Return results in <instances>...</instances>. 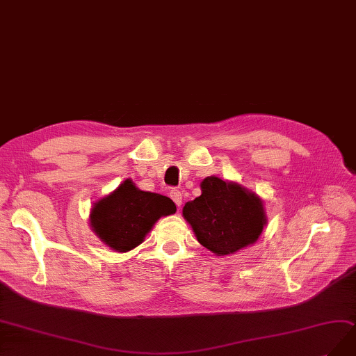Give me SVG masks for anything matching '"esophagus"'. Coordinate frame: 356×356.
<instances>
[{
	"label": "esophagus",
	"instance_id": "obj_1",
	"mask_svg": "<svg viewBox=\"0 0 356 356\" xmlns=\"http://www.w3.org/2000/svg\"><path fill=\"white\" fill-rule=\"evenodd\" d=\"M170 196H171V200L175 201V204H176L177 207L181 205V201H183V200H181V193H180L179 191H176V189L171 191V192H170Z\"/></svg>",
	"mask_w": 356,
	"mask_h": 356
}]
</instances>
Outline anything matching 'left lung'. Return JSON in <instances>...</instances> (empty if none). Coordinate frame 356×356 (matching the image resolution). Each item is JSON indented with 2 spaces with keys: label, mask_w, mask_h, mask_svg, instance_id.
<instances>
[{
  "label": "left lung",
  "mask_w": 356,
  "mask_h": 356,
  "mask_svg": "<svg viewBox=\"0 0 356 356\" xmlns=\"http://www.w3.org/2000/svg\"><path fill=\"white\" fill-rule=\"evenodd\" d=\"M201 191V196L183 207V217L202 246L221 257L258 241L267 225L259 196L216 176L204 179Z\"/></svg>",
  "instance_id": "8db88e82"
}]
</instances>
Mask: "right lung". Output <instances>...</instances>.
<instances>
[{
	"mask_svg": "<svg viewBox=\"0 0 356 356\" xmlns=\"http://www.w3.org/2000/svg\"><path fill=\"white\" fill-rule=\"evenodd\" d=\"M176 213L167 196L145 192L126 179L114 192L94 204L90 227L98 238L115 252H127L140 245L155 222Z\"/></svg>",
	"mask_w": 356,
	"mask_h": 356,
	"instance_id": "obj_1",
	"label": "right lung"
}]
</instances>
